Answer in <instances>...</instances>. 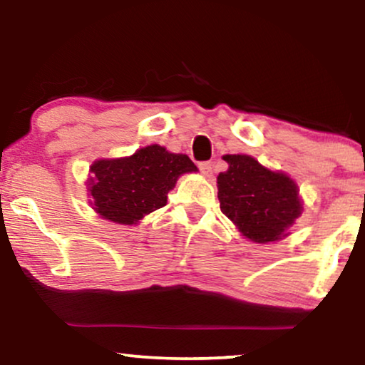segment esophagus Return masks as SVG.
Here are the masks:
<instances>
[{
  "instance_id": "esophagus-1",
  "label": "esophagus",
  "mask_w": 365,
  "mask_h": 365,
  "mask_svg": "<svg viewBox=\"0 0 365 365\" xmlns=\"http://www.w3.org/2000/svg\"><path fill=\"white\" fill-rule=\"evenodd\" d=\"M197 168H199V171H201L204 176H211L212 174V163H209V161H204V163H199L197 164Z\"/></svg>"
}]
</instances>
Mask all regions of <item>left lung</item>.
<instances>
[{"label":"left lung","mask_w":365,"mask_h":365,"mask_svg":"<svg viewBox=\"0 0 365 365\" xmlns=\"http://www.w3.org/2000/svg\"><path fill=\"white\" fill-rule=\"evenodd\" d=\"M224 161L229 169L217 176L224 216L257 244L286 236L287 227L302 212L296 182L286 174L269 171L246 154H226Z\"/></svg>","instance_id":"left-lung-1"}]
</instances>
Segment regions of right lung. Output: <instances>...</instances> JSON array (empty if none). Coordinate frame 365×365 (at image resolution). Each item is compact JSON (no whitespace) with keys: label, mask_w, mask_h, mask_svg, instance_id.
Segmentation results:
<instances>
[{"label":"right lung","mask_w":365,"mask_h":365,"mask_svg":"<svg viewBox=\"0 0 365 365\" xmlns=\"http://www.w3.org/2000/svg\"><path fill=\"white\" fill-rule=\"evenodd\" d=\"M192 171L197 168L186 154L168 153L158 144L139 149L131 158L101 159L91 166L88 184L93 209L108 221L136 224L166 206L178 178Z\"/></svg>","instance_id":"right-lung-1"}]
</instances>
